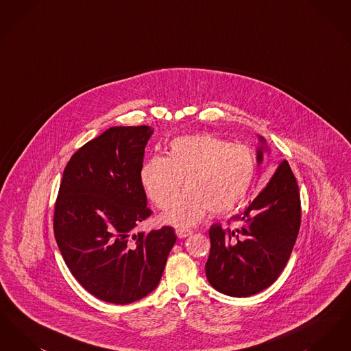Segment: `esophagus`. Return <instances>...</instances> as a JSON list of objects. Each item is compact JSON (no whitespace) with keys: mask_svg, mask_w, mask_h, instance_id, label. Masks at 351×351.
Instances as JSON below:
<instances>
[{"mask_svg":"<svg viewBox=\"0 0 351 351\" xmlns=\"http://www.w3.org/2000/svg\"><path fill=\"white\" fill-rule=\"evenodd\" d=\"M191 234H192V232L188 230V229H176L178 238H186V237H189Z\"/></svg>","mask_w":351,"mask_h":351,"instance_id":"34e87169","label":"esophagus"}]
</instances>
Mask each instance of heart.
<instances>
[{
	"label": "heart",
	"instance_id": "1",
	"mask_svg": "<svg viewBox=\"0 0 351 351\" xmlns=\"http://www.w3.org/2000/svg\"><path fill=\"white\" fill-rule=\"evenodd\" d=\"M255 176V159L247 147L230 145L210 134L185 135L173 139L168 156H154L141 171L146 195L165 209L162 221L188 228L208 210L226 213L245 199Z\"/></svg>",
	"mask_w": 351,
	"mask_h": 351
}]
</instances>
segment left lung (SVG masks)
Here are the masks:
<instances>
[{
	"label": "left lung",
	"instance_id": "obj_1",
	"mask_svg": "<svg viewBox=\"0 0 351 351\" xmlns=\"http://www.w3.org/2000/svg\"><path fill=\"white\" fill-rule=\"evenodd\" d=\"M259 142L258 165L268 151L263 136ZM232 219L238 221L234 229L215 223L209 230L206 279L221 293L247 298L279 278L300 229L299 186L287 160L278 166L255 200Z\"/></svg>",
	"mask_w": 351,
	"mask_h": 351
}]
</instances>
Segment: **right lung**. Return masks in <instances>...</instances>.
<instances>
[{"label": "right lung", "mask_w": 351, "mask_h": 351, "mask_svg": "<svg viewBox=\"0 0 351 351\" xmlns=\"http://www.w3.org/2000/svg\"><path fill=\"white\" fill-rule=\"evenodd\" d=\"M149 126H114L85 143L63 172L53 233L71 274L97 299L130 304L160 282L172 228L133 233L149 217L141 182Z\"/></svg>", "instance_id": "add662e5"}]
</instances>
